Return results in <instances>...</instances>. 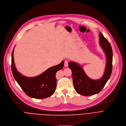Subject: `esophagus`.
I'll use <instances>...</instances> for the list:
<instances>
[{"label": "esophagus", "instance_id": "esophagus-1", "mask_svg": "<svg viewBox=\"0 0 126 126\" xmlns=\"http://www.w3.org/2000/svg\"><path fill=\"white\" fill-rule=\"evenodd\" d=\"M68 62L67 61H64V66L65 67H67L68 66Z\"/></svg>", "mask_w": 126, "mask_h": 126}]
</instances>
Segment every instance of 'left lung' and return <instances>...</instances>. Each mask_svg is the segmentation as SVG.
I'll list each match as a JSON object with an SVG mask.
<instances>
[{
    "instance_id": "8db88e82",
    "label": "left lung",
    "mask_w": 126,
    "mask_h": 126,
    "mask_svg": "<svg viewBox=\"0 0 126 126\" xmlns=\"http://www.w3.org/2000/svg\"><path fill=\"white\" fill-rule=\"evenodd\" d=\"M99 42L106 57V67L101 79L93 80L87 76L82 67L78 63L72 62L68 63V66L72 71L74 89L77 93L82 96H90L98 93L104 87L111 76L113 60L111 46L101 32L99 34Z\"/></svg>"
}]
</instances>
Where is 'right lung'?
<instances>
[{
  "instance_id": "add662e5",
  "label": "right lung",
  "mask_w": 126,
  "mask_h": 126,
  "mask_svg": "<svg viewBox=\"0 0 126 126\" xmlns=\"http://www.w3.org/2000/svg\"><path fill=\"white\" fill-rule=\"evenodd\" d=\"M13 49L11 56V69L13 77L19 86L28 96L36 99H44L52 95L56 88V72L62 69L64 61L47 69L38 76L33 78L24 77L15 66Z\"/></svg>"
}]
</instances>
